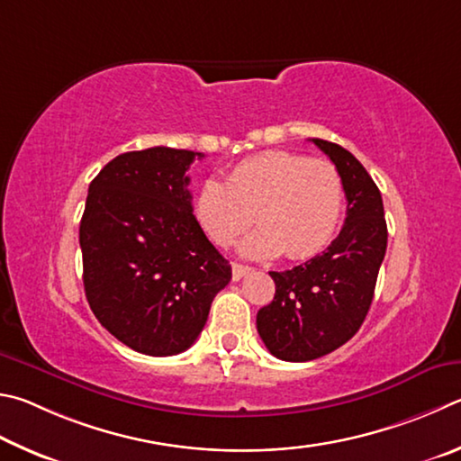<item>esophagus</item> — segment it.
Listing matches in <instances>:
<instances>
[{
	"label": "esophagus",
	"mask_w": 461,
	"mask_h": 461,
	"mask_svg": "<svg viewBox=\"0 0 461 461\" xmlns=\"http://www.w3.org/2000/svg\"><path fill=\"white\" fill-rule=\"evenodd\" d=\"M251 273V267H247V265H240V263H232V279L240 281L245 276Z\"/></svg>",
	"instance_id": "esophagus-1"
}]
</instances>
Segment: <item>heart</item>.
I'll use <instances>...</instances> for the list:
<instances>
[{
    "mask_svg": "<svg viewBox=\"0 0 461 461\" xmlns=\"http://www.w3.org/2000/svg\"><path fill=\"white\" fill-rule=\"evenodd\" d=\"M342 212L344 184L336 166L294 151L247 158L226 184L208 177L194 198V218L218 247L230 245L255 218L261 229L240 243V253L257 259L316 257L334 240Z\"/></svg>",
    "mask_w": 461,
    "mask_h": 461,
    "instance_id": "b5f03b06",
    "label": "heart"
}]
</instances>
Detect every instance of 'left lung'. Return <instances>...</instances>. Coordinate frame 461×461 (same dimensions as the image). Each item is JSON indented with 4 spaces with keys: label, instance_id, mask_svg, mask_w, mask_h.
<instances>
[{
    "label": "left lung",
    "instance_id": "obj_1",
    "mask_svg": "<svg viewBox=\"0 0 461 461\" xmlns=\"http://www.w3.org/2000/svg\"><path fill=\"white\" fill-rule=\"evenodd\" d=\"M342 176L346 221L324 253L289 271H271L276 297L257 313V330L281 360L308 362L334 352L358 332L386 253L381 190L342 145L312 140Z\"/></svg>",
    "mask_w": 461,
    "mask_h": 461
}]
</instances>
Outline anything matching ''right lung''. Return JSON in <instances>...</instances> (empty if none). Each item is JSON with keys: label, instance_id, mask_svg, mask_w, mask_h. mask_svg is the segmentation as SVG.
<instances>
[{"label": "right lung", "instance_id": "1", "mask_svg": "<svg viewBox=\"0 0 461 461\" xmlns=\"http://www.w3.org/2000/svg\"><path fill=\"white\" fill-rule=\"evenodd\" d=\"M158 148L111 159L88 185L78 240L88 305L103 328L148 357L196 342L230 265L192 214L194 159Z\"/></svg>", "mask_w": 461, "mask_h": 461}]
</instances>
